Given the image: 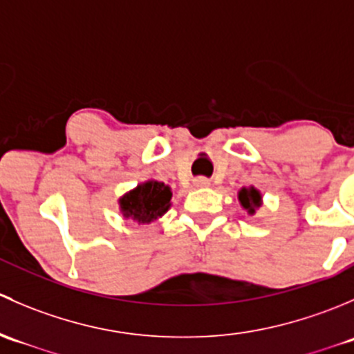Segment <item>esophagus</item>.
Instances as JSON below:
<instances>
[{"label":"esophagus","instance_id":"1","mask_svg":"<svg viewBox=\"0 0 354 354\" xmlns=\"http://www.w3.org/2000/svg\"><path fill=\"white\" fill-rule=\"evenodd\" d=\"M209 185H210V181L207 180V178H195L194 180L195 188H205V187H209Z\"/></svg>","mask_w":354,"mask_h":354}]
</instances>
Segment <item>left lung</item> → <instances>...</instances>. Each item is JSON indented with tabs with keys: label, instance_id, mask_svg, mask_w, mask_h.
I'll return each mask as SVG.
<instances>
[{
	"label": "left lung",
	"instance_id": "1",
	"mask_svg": "<svg viewBox=\"0 0 354 354\" xmlns=\"http://www.w3.org/2000/svg\"><path fill=\"white\" fill-rule=\"evenodd\" d=\"M238 200H240V205L243 207L250 216L257 212V209L262 207V194L257 190L255 187H243L238 192Z\"/></svg>",
	"mask_w": 354,
	"mask_h": 354
}]
</instances>
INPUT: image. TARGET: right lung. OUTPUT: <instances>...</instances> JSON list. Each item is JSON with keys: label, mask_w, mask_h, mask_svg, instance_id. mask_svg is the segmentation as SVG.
Masks as SVG:
<instances>
[{"label": "right lung", "mask_w": 354, "mask_h": 354, "mask_svg": "<svg viewBox=\"0 0 354 354\" xmlns=\"http://www.w3.org/2000/svg\"><path fill=\"white\" fill-rule=\"evenodd\" d=\"M173 192L157 180H147L120 197V212L124 219L138 224H151L169 210Z\"/></svg>", "instance_id": "obj_1"}]
</instances>
